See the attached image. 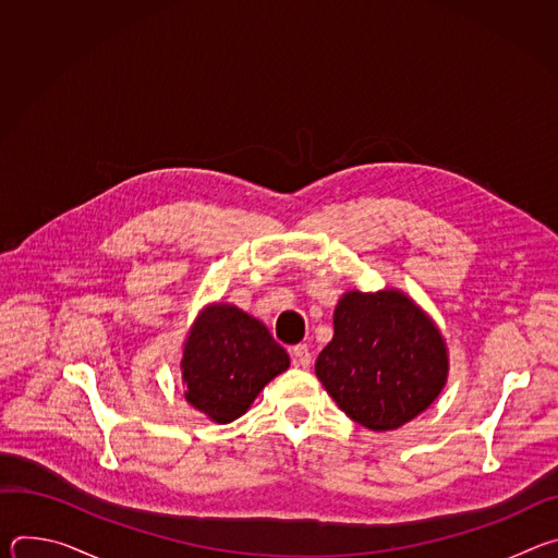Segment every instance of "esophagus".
Returning a JSON list of instances; mask_svg holds the SVG:
<instances>
[{"label": "esophagus", "instance_id": "obj_1", "mask_svg": "<svg viewBox=\"0 0 558 558\" xmlns=\"http://www.w3.org/2000/svg\"><path fill=\"white\" fill-rule=\"evenodd\" d=\"M291 357H293V364L306 368L311 364V351L306 344H298L291 349Z\"/></svg>", "mask_w": 558, "mask_h": 558}]
</instances>
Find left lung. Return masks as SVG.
<instances>
[{
    "instance_id": "obj_1",
    "label": "left lung",
    "mask_w": 558,
    "mask_h": 558,
    "mask_svg": "<svg viewBox=\"0 0 558 558\" xmlns=\"http://www.w3.org/2000/svg\"><path fill=\"white\" fill-rule=\"evenodd\" d=\"M333 329V340L317 355L315 375L353 422L395 430L441 392L446 344L404 293H347L336 306Z\"/></svg>"
}]
</instances>
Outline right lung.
I'll return each instance as SVG.
<instances>
[{"label":"right lung","instance_id":"obj_1","mask_svg":"<svg viewBox=\"0 0 558 558\" xmlns=\"http://www.w3.org/2000/svg\"><path fill=\"white\" fill-rule=\"evenodd\" d=\"M185 400L218 424L241 417L256 395L289 368L267 327L231 304L209 306L183 351Z\"/></svg>","mask_w":558,"mask_h":558}]
</instances>
